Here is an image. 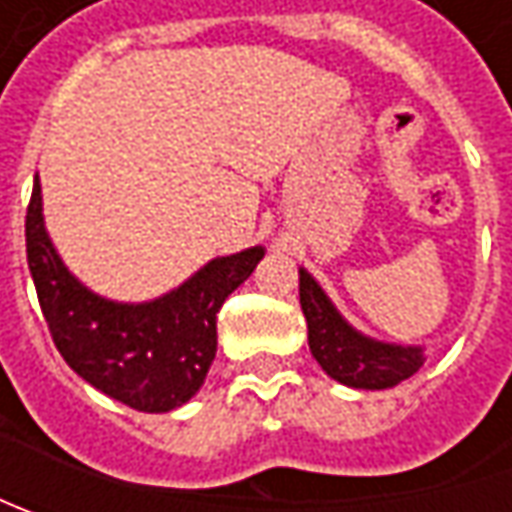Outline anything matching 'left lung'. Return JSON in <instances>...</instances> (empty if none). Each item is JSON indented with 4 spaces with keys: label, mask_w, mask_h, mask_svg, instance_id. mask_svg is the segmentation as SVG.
<instances>
[{
    "label": "left lung",
    "mask_w": 512,
    "mask_h": 512,
    "mask_svg": "<svg viewBox=\"0 0 512 512\" xmlns=\"http://www.w3.org/2000/svg\"><path fill=\"white\" fill-rule=\"evenodd\" d=\"M299 302L307 319L310 353L336 382L359 390H384L410 379L424 364L422 347L384 344L356 333L305 270H299Z\"/></svg>",
    "instance_id": "1"
}]
</instances>
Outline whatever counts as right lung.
Wrapping results in <instances>:
<instances>
[{
  "mask_svg": "<svg viewBox=\"0 0 512 512\" xmlns=\"http://www.w3.org/2000/svg\"><path fill=\"white\" fill-rule=\"evenodd\" d=\"M25 247L62 359L96 390L142 413H168L202 387L216 356V313L265 256L262 247H250L213 259L156 302H108L79 285L56 256L42 222L39 182L28 202Z\"/></svg>",
  "mask_w": 512,
  "mask_h": 512,
  "instance_id": "add662e5",
  "label": "right lung"
}]
</instances>
